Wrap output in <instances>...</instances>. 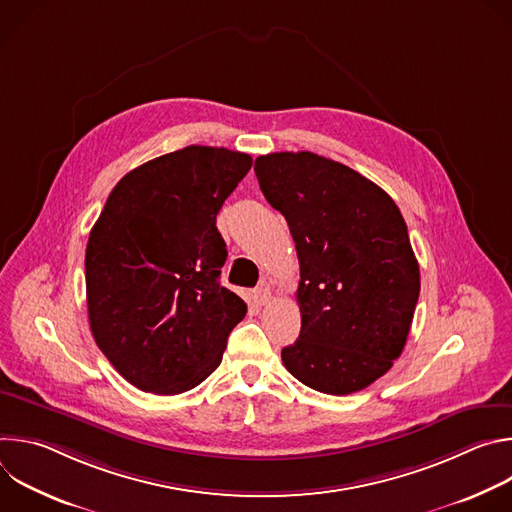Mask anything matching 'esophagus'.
<instances>
[{"mask_svg": "<svg viewBox=\"0 0 512 512\" xmlns=\"http://www.w3.org/2000/svg\"><path fill=\"white\" fill-rule=\"evenodd\" d=\"M253 298H255V304L257 306H267L269 302H271V289L267 287V285H261V287H257L255 291H253Z\"/></svg>", "mask_w": 512, "mask_h": 512, "instance_id": "esophagus-1", "label": "esophagus"}]
</instances>
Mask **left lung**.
Segmentation results:
<instances>
[{"label": "left lung", "instance_id": "obj_1", "mask_svg": "<svg viewBox=\"0 0 512 512\" xmlns=\"http://www.w3.org/2000/svg\"><path fill=\"white\" fill-rule=\"evenodd\" d=\"M267 202L300 259V338L285 369L328 395L383 377L403 352L419 298V265L393 198L369 178L312 152L259 156Z\"/></svg>", "mask_w": 512, "mask_h": 512}]
</instances>
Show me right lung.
Wrapping results in <instances>:
<instances>
[{
	"instance_id": "obj_1",
	"label": "right lung",
	"mask_w": 512,
	"mask_h": 512,
	"mask_svg": "<svg viewBox=\"0 0 512 512\" xmlns=\"http://www.w3.org/2000/svg\"><path fill=\"white\" fill-rule=\"evenodd\" d=\"M249 154L188 145L125 174L85 255L97 346L133 387L178 395L221 364L247 304L221 285L216 214L251 170Z\"/></svg>"
}]
</instances>
